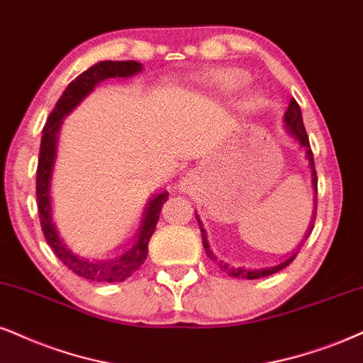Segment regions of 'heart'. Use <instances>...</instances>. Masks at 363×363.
Listing matches in <instances>:
<instances>
[{"mask_svg":"<svg viewBox=\"0 0 363 363\" xmlns=\"http://www.w3.org/2000/svg\"><path fill=\"white\" fill-rule=\"evenodd\" d=\"M250 80V75L245 70L240 68H224V70H218L213 73H208L203 82V85L211 91L221 95H229L233 91L240 90L241 86H245ZM256 100L251 99L245 102V107H255Z\"/></svg>","mask_w":363,"mask_h":363,"instance_id":"obj_1","label":"heart"}]
</instances>
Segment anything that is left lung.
Segmentation results:
<instances>
[{
    "mask_svg": "<svg viewBox=\"0 0 363 363\" xmlns=\"http://www.w3.org/2000/svg\"><path fill=\"white\" fill-rule=\"evenodd\" d=\"M284 127H286V130L290 132V134L295 137L298 140V144L301 145V147L305 149V154H306V159H308V164H310V169H311V184H313V191H315V197H313V216H311V224L308 228V235L306 238L310 236V233L313 231V223H315V218H316V186H318V179H316V171H315V160H313V152H311L310 149V140H308V135H306V130H305V125H303V117H301V110H300V105L295 99L290 100V105H288V110L284 112ZM196 219L197 223H199V228H201V235H203V246L206 250V255L209 256L211 259H214L216 263H218L219 268L223 269V272H226L229 277L233 278H242V279H258V278H263V277H269V274L273 273H278L279 269L286 268L288 264L291 263L293 259L296 258L298 255V247L296 253H293L290 258L284 259L283 263H279L277 266H269V268H263V269H251V268H240V266H233V264H228L224 263V261L218 259L214 256L213 251H211L209 247V242H208V236H206V231L203 228V223H201L199 216L196 214ZM305 238V240H306Z\"/></svg>",
    "mask_w": 363,
    "mask_h": 363,
    "instance_id": "8db88e82",
    "label": "left lung"
}]
</instances>
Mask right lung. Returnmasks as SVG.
Here are the masks:
<instances>
[{"label":"right lung","instance_id":"right-lung-1","mask_svg":"<svg viewBox=\"0 0 363 363\" xmlns=\"http://www.w3.org/2000/svg\"><path fill=\"white\" fill-rule=\"evenodd\" d=\"M140 70L142 65L139 62H134V60H128V62H112V60H107V62L95 63L94 67H90L89 70L80 73L75 80L70 82V85L67 86L62 97L58 99L57 105H55V108L52 110L43 127L38 169H36V203H38L41 231H43L45 240H47L50 247L53 250V253L58 256V259L68 269H72L73 273L85 279H90V281H123V279H127L144 264L149 253V241L154 235L155 226H157L160 209H162V204L167 201L169 192L162 191L154 199L149 201L134 246L125 251V253L118 255L112 259H86L75 255L73 251L68 250L65 242L62 241V238L58 236L57 228H55L52 221L50 179H52L55 157H57L60 127L63 123V117L68 116L100 82L107 79H117V77H121V79L132 77Z\"/></svg>","mask_w":363,"mask_h":363}]
</instances>
